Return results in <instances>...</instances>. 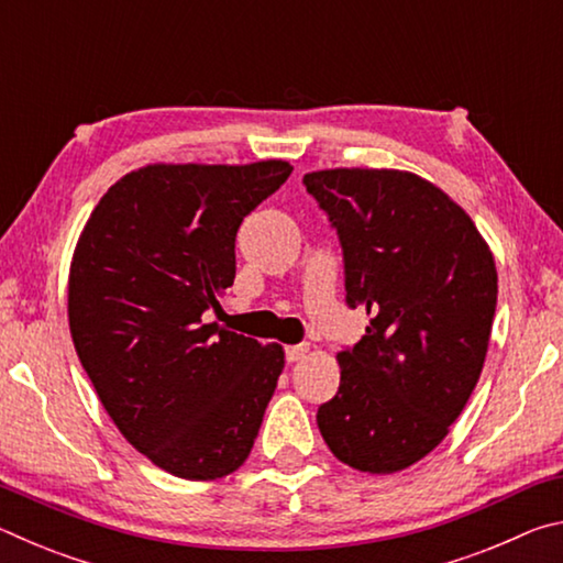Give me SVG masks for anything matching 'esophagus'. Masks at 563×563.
I'll use <instances>...</instances> for the list:
<instances>
[{
  "label": "esophagus",
  "mask_w": 563,
  "mask_h": 563,
  "mask_svg": "<svg viewBox=\"0 0 563 563\" xmlns=\"http://www.w3.org/2000/svg\"><path fill=\"white\" fill-rule=\"evenodd\" d=\"M310 352V345H290V347H285V360L288 362H298V360H302L305 355H308Z\"/></svg>",
  "instance_id": "obj_1"
}]
</instances>
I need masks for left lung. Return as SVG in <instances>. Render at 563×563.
<instances>
[{
	"label": "left lung",
	"mask_w": 563,
	"mask_h": 563,
	"mask_svg": "<svg viewBox=\"0 0 563 563\" xmlns=\"http://www.w3.org/2000/svg\"><path fill=\"white\" fill-rule=\"evenodd\" d=\"M302 184L338 231L347 305L373 316L338 352L320 434L352 470H407L444 440L482 375L497 310L492 251L444 190L407 170L330 168Z\"/></svg>",
	"instance_id": "left-lung-1"
}]
</instances>
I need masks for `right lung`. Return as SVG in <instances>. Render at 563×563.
I'll list each match as a JSON object with an SVG mask.
<instances>
[{"mask_svg": "<svg viewBox=\"0 0 563 563\" xmlns=\"http://www.w3.org/2000/svg\"><path fill=\"white\" fill-rule=\"evenodd\" d=\"M288 161L154 164L117 180L76 243L69 330L119 432L168 474L221 479L253 450L285 352L206 322L243 218Z\"/></svg>", "mask_w": 563, "mask_h": 563, "instance_id": "add662e5", "label": "right lung"}]
</instances>
